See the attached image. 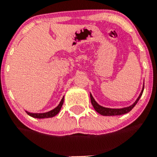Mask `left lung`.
<instances>
[{"label": "left lung", "instance_id": "1", "mask_svg": "<svg viewBox=\"0 0 157 157\" xmlns=\"http://www.w3.org/2000/svg\"><path fill=\"white\" fill-rule=\"evenodd\" d=\"M144 85V84H143ZM143 89H144V86H143V89H142L141 92H140V95L137 98V99L136 100V102L133 104H132L131 105L128 107H125V108L122 109H111V108H105V107L102 106V105H98L96 102V101L95 100V98H93V96L92 95V94L90 93V98H91V102H92V106L94 107L95 111L98 113H99L100 115H102V116H120V115L126 114V113H129L131 110L132 109L134 106L136 105V103L138 102V101L140 100V97H141L142 94L143 92Z\"/></svg>", "mask_w": 157, "mask_h": 157}]
</instances>
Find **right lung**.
Instances as JSON below:
<instances>
[{
  "mask_svg": "<svg viewBox=\"0 0 157 157\" xmlns=\"http://www.w3.org/2000/svg\"><path fill=\"white\" fill-rule=\"evenodd\" d=\"M63 102H64V96L63 98H62L61 100L60 103L59 104L57 107H55L54 109L51 110V111L47 112V113H29V112H27V114L29 115L30 116L33 118H37V119H44V118H52L53 116H56L58 113H59V111L61 110V108H62V105H63Z\"/></svg>",
  "mask_w": 157,
  "mask_h": 157,
  "instance_id": "right-lung-1",
  "label": "right lung"
}]
</instances>
